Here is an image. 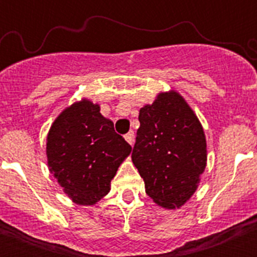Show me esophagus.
<instances>
[{"instance_id": "34e87169", "label": "esophagus", "mask_w": 257, "mask_h": 257, "mask_svg": "<svg viewBox=\"0 0 257 257\" xmlns=\"http://www.w3.org/2000/svg\"><path fill=\"white\" fill-rule=\"evenodd\" d=\"M134 132H129L128 134H125V137H124V138H125V141L128 142L129 144L131 145H133L134 144Z\"/></svg>"}]
</instances>
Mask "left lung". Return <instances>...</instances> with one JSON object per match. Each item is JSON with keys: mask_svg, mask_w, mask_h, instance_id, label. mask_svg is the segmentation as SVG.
<instances>
[{"mask_svg": "<svg viewBox=\"0 0 257 257\" xmlns=\"http://www.w3.org/2000/svg\"><path fill=\"white\" fill-rule=\"evenodd\" d=\"M132 160L145 193L165 209L183 206L198 189L208 160L206 139L198 116L175 90L159 93L139 110Z\"/></svg>", "mask_w": 257, "mask_h": 257, "instance_id": "1", "label": "left lung"}]
</instances>
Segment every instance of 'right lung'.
<instances>
[{
    "instance_id": "right-lung-1",
    "label": "right lung",
    "mask_w": 257,
    "mask_h": 257,
    "mask_svg": "<svg viewBox=\"0 0 257 257\" xmlns=\"http://www.w3.org/2000/svg\"><path fill=\"white\" fill-rule=\"evenodd\" d=\"M132 147L115 133L99 104L87 98L67 107L47 136L49 172L78 205H94L110 190V181Z\"/></svg>"
}]
</instances>
